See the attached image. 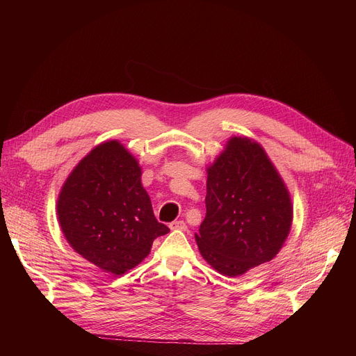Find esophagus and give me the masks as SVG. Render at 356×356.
<instances>
[{"mask_svg": "<svg viewBox=\"0 0 356 356\" xmlns=\"http://www.w3.org/2000/svg\"><path fill=\"white\" fill-rule=\"evenodd\" d=\"M169 227H170L172 230H186L187 225H186V222L182 221V220H177V221H172V222L169 224Z\"/></svg>", "mask_w": 356, "mask_h": 356, "instance_id": "1", "label": "esophagus"}]
</instances>
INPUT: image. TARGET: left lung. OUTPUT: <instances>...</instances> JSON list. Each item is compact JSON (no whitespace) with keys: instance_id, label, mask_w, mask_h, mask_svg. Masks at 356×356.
Segmentation results:
<instances>
[{"instance_id":"1","label":"left lung","mask_w":356,"mask_h":356,"mask_svg":"<svg viewBox=\"0 0 356 356\" xmlns=\"http://www.w3.org/2000/svg\"><path fill=\"white\" fill-rule=\"evenodd\" d=\"M207 217L196 233L202 257L225 276L270 261L293 221L289 193L264 149L233 136L208 168Z\"/></svg>"}]
</instances>
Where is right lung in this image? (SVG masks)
Segmentation results:
<instances>
[{"mask_svg": "<svg viewBox=\"0 0 356 356\" xmlns=\"http://www.w3.org/2000/svg\"><path fill=\"white\" fill-rule=\"evenodd\" d=\"M58 217L68 243L101 270L123 275L169 232L156 220L141 184V168L118 141L86 156L65 181Z\"/></svg>", "mask_w": 356, "mask_h": 356, "instance_id": "right-lung-1", "label": "right lung"}]
</instances>
